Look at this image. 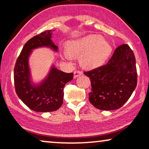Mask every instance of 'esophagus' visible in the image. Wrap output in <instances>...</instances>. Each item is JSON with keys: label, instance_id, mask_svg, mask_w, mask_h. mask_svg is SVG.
Wrapping results in <instances>:
<instances>
[{"label": "esophagus", "instance_id": "obj_1", "mask_svg": "<svg viewBox=\"0 0 149 149\" xmlns=\"http://www.w3.org/2000/svg\"><path fill=\"white\" fill-rule=\"evenodd\" d=\"M74 78H77V77L80 76V75H82V72H81L80 71L77 70V71H75V72H74Z\"/></svg>", "mask_w": 149, "mask_h": 149}]
</instances>
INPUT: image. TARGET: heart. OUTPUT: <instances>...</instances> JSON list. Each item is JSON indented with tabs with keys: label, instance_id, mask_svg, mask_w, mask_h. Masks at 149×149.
Returning a JSON list of instances; mask_svg holds the SVG:
<instances>
[{
	"label": "heart",
	"instance_id": "obj_1",
	"mask_svg": "<svg viewBox=\"0 0 149 149\" xmlns=\"http://www.w3.org/2000/svg\"><path fill=\"white\" fill-rule=\"evenodd\" d=\"M112 45L100 35L92 34L69 41L64 57L68 60L79 57V63L85 70L102 66L112 52Z\"/></svg>",
	"mask_w": 149,
	"mask_h": 149
}]
</instances>
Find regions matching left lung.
Returning a JSON list of instances; mask_svg holds the SVG:
<instances>
[{"label":"left lung","mask_w":149,"mask_h":149,"mask_svg":"<svg viewBox=\"0 0 149 149\" xmlns=\"http://www.w3.org/2000/svg\"><path fill=\"white\" fill-rule=\"evenodd\" d=\"M84 74L91 81L89 100L102 110L121 108L131 96L137 84L136 59L127 44L118 47L106 65Z\"/></svg>","instance_id":"left-lung-1"}]
</instances>
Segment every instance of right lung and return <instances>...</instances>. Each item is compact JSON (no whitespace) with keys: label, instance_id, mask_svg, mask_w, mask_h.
I'll use <instances>...</instances> for the list:
<instances>
[{"label":"right lung","instance_id":"obj_1","mask_svg":"<svg viewBox=\"0 0 149 149\" xmlns=\"http://www.w3.org/2000/svg\"><path fill=\"white\" fill-rule=\"evenodd\" d=\"M52 31H45L32 37L25 43L15 63V91L22 102L31 110L39 112H53L63 104V88L72 80L73 73H65L52 66L46 78L35 85L31 80L29 57L34 49L47 47L57 52V46L52 41Z\"/></svg>","mask_w":149,"mask_h":149}]
</instances>
